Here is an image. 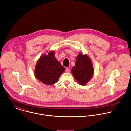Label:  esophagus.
Returning <instances> with one entry per match:
<instances>
[{
  "instance_id": "1",
  "label": "esophagus",
  "mask_w": 131,
  "mask_h": 131,
  "mask_svg": "<svg viewBox=\"0 0 131 131\" xmlns=\"http://www.w3.org/2000/svg\"><path fill=\"white\" fill-rule=\"evenodd\" d=\"M66 71L67 72H70V69L68 68H67L66 69Z\"/></svg>"
}]
</instances>
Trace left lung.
<instances>
[{
  "label": "left lung",
  "instance_id": "8db88e82",
  "mask_svg": "<svg viewBox=\"0 0 131 131\" xmlns=\"http://www.w3.org/2000/svg\"><path fill=\"white\" fill-rule=\"evenodd\" d=\"M72 73L81 85H85L93 75L92 63L87 55L82 53L77 57L75 66L72 68Z\"/></svg>",
  "mask_w": 131,
  "mask_h": 131
}]
</instances>
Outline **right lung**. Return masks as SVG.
<instances>
[{"label": "right lung", "instance_id": "add662e5", "mask_svg": "<svg viewBox=\"0 0 131 131\" xmlns=\"http://www.w3.org/2000/svg\"><path fill=\"white\" fill-rule=\"evenodd\" d=\"M65 68L54 57L53 51L48 55H43L36 65L35 75L43 83L51 85L57 83L59 77L64 71Z\"/></svg>", "mask_w": 131, "mask_h": 131}]
</instances>
